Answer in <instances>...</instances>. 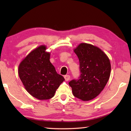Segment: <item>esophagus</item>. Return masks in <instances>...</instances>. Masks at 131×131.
Here are the masks:
<instances>
[{
	"label": "esophagus",
	"instance_id": "34e87169",
	"mask_svg": "<svg viewBox=\"0 0 131 131\" xmlns=\"http://www.w3.org/2000/svg\"><path fill=\"white\" fill-rule=\"evenodd\" d=\"M70 76L69 75H65V76H64V78H65V80L66 81H69L70 80Z\"/></svg>",
	"mask_w": 131,
	"mask_h": 131
}]
</instances>
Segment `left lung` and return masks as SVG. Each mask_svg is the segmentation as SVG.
Here are the masks:
<instances>
[{"mask_svg": "<svg viewBox=\"0 0 131 131\" xmlns=\"http://www.w3.org/2000/svg\"><path fill=\"white\" fill-rule=\"evenodd\" d=\"M79 58L81 73L78 80L70 81L75 97L88 101L100 94L109 79L111 72L110 59L101 48L92 44L80 43L73 49Z\"/></svg>", "mask_w": 131, "mask_h": 131, "instance_id": "1", "label": "left lung"}]
</instances>
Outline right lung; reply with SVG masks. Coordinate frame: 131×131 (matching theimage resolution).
Segmentation results:
<instances>
[{
  "mask_svg": "<svg viewBox=\"0 0 131 131\" xmlns=\"http://www.w3.org/2000/svg\"><path fill=\"white\" fill-rule=\"evenodd\" d=\"M41 45L29 53L18 66V75L25 90L39 100L52 98L65 80L50 61V52Z\"/></svg>",
  "mask_w": 131,
  "mask_h": 131,
  "instance_id": "add662e5",
  "label": "right lung"
}]
</instances>
